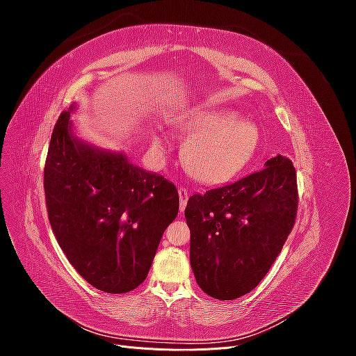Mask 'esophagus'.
Returning a JSON list of instances; mask_svg holds the SVG:
<instances>
[{
	"instance_id": "1",
	"label": "esophagus",
	"mask_w": 356,
	"mask_h": 356,
	"mask_svg": "<svg viewBox=\"0 0 356 356\" xmlns=\"http://www.w3.org/2000/svg\"><path fill=\"white\" fill-rule=\"evenodd\" d=\"M178 195H179V211L182 212L186 209V204H187V200H188V190L184 188V187H179Z\"/></svg>"
}]
</instances>
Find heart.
Returning <instances> with one entry per match:
<instances>
[{"mask_svg":"<svg viewBox=\"0 0 356 356\" xmlns=\"http://www.w3.org/2000/svg\"><path fill=\"white\" fill-rule=\"evenodd\" d=\"M187 135L184 161L204 184L227 181L250 163L260 145L258 127L232 110L202 106L181 122Z\"/></svg>","mask_w":356,"mask_h":356,"instance_id":"obj_1","label":"heart"}]
</instances>
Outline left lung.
<instances>
[{
    "label": "left lung",
    "instance_id": "1",
    "mask_svg": "<svg viewBox=\"0 0 356 356\" xmlns=\"http://www.w3.org/2000/svg\"><path fill=\"white\" fill-rule=\"evenodd\" d=\"M297 207L296 168L281 154L233 184L193 195L190 264L202 291L217 300L251 293L282 251Z\"/></svg>",
    "mask_w": 356,
    "mask_h": 356
}]
</instances>
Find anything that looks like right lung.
Here are the masks:
<instances>
[{
	"mask_svg": "<svg viewBox=\"0 0 356 356\" xmlns=\"http://www.w3.org/2000/svg\"><path fill=\"white\" fill-rule=\"evenodd\" d=\"M70 111L53 129L44 166L49 221L72 267L90 285L123 294L141 285L168 225L177 187L153 172L81 141Z\"/></svg>",
	"mask_w": 356,
	"mask_h": 356,
	"instance_id": "add662e5",
	"label": "right lung"
}]
</instances>
